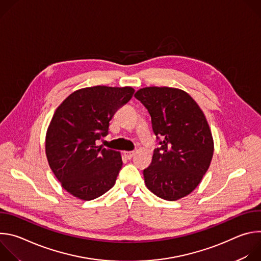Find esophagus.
<instances>
[{"mask_svg": "<svg viewBox=\"0 0 261 261\" xmlns=\"http://www.w3.org/2000/svg\"><path fill=\"white\" fill-rule=\"evenodd\" d=\"M134 154H135L134 151H125V152H124V155H125V157H126L127 159H131V158L134 156Z\"/></svg>", "mask_w": 261, "mask_h": 261, "instance_id": "esophagus-1", "label": "esophagus"}]
</instances>
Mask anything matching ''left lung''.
<instances>
[{
    "mask_svg": "<svg viewBox=\"0 0 261 261\" xmlns=\"http://www.w3.org/2000/svg\"><path fill=\"white\" fill-rule=\"evenodd\" d=\"M134 97L150 114L160 144L143 170L147 189L169 201L187 196L201 181L214 154L202 110L188 93L175 88L147 87Z\"/></svg>",
    "mask_w": 261,
    "mask_h": 261,
    "instance_id": "left-lung-1",
    "label": "left lung"
}]
</instances>
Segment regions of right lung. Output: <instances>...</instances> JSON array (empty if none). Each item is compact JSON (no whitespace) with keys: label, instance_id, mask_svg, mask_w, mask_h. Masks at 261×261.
Wrapping results in <instances>:
<instances>
[{"label":"right lung","instance_id":"obj_1","mask_svg":"<svg viewBox=\"0 0 261 261\" xmlns=\"http://www.w3.org/2000/svg\"><path fill=\"white\" fill-rule=\"evenodd\" d=\"M131 87L96 86L77 90L57 108L48 126L45 152L62 187L92 200L114 187L123 161L120 152L98 146L117 110L132 98Z\"/></svg>","mask_w":261,"mask_h":261}]
</instances>
